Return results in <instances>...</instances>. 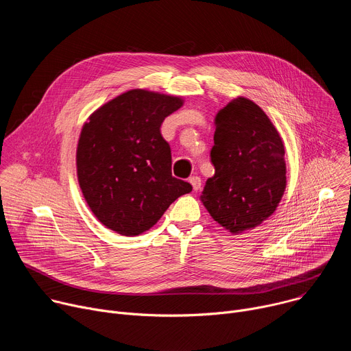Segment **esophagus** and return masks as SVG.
I'll return each instance as SVG.
<instances>
[{
    "label": "esophagus",
    "instance_id": "34e87169",
    "mask_svg": "<svg viewBox=\"0 0 351 351\" xmlns=\"http://www.w3.org/2000/svg\"><path fill=\"white\" fill-rule=\"evenodd\" d=\"M189 183L193 186V190H195V191L202 189V179H199L198 176H190Z\"/></svg>",
    "mask_w": 351,
    "mask_h": 351
}]
</instances>
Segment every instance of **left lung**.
<instances>
[{"mask_svg":"<svg viewBox=\"0 0 351 351\" xmlns=\"http://www.w3.org/2000/svg\"><path fill=\"white\" fill-rule=\"evenodd\" d=\"M211 162L199 199L221 226L239 234L275 213L286 189L285 145L252 99L237 97L217 114Z\"/></svg>","mask_w":351,"mask_h":351,"instance_id":"1","label":"left lung"}]
</instances>
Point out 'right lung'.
Returning a JSON list of instances; mask_svg holds the SVG:
<instances>
[{
    "label": "right lung",
    "mask_w": 351,
    "mask_h": 351,
    "mask_svg": "<svg viewBox=\"0 0 351 351\" xmlns=\"http://www.w3.org/2000/svg\"><path fill=\"white\" fill-rule=\"evenodd\" d=\"M176 95L133 88L95 110L83 125L76 172L94 217L122 236L153 228L191 184L172 176L164 119L183 106Z\"/></svg>",
    "instance_id": "right-lung-1"
}]
</instances>
